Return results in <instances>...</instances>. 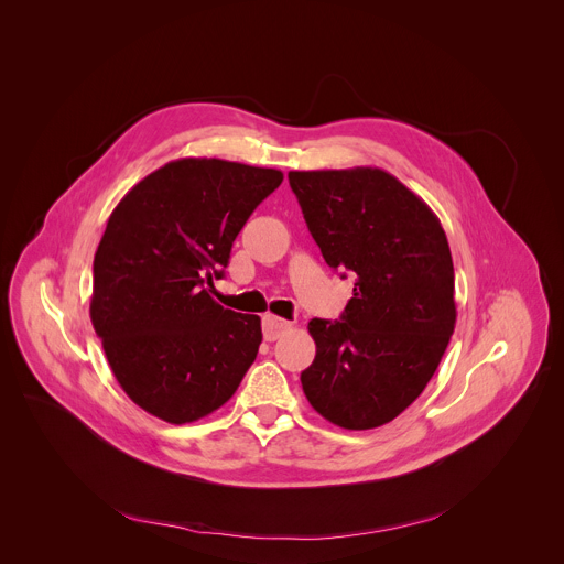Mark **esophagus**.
<instances>
[{"label": "esophagus", "mask_w": 564, "mask_h": 564, "mask_svg": "<svg viewBox=\"0 0 564 564\" xmlns=\"http://www.w3.org/2000/svg\"><path fill=\"white\" fill-rule=\"evenodd\" d=\"M291 327V323L280 319V317H273V315H267L262 319V334H264V340H278L286 329Z\"/></svg>", "instance_id": "obj_1"}]
</instances>
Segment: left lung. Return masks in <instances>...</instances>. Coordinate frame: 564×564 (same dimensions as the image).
<instances>
[{
	"label": "left lung",
	"instance_id": "obj_1",
	"mask_svg": "<svg viewBox=\"0 0 564 564\" xmlns=\"http://www.w3.org/2000/svg\"><path fill=\"white\" fill-rule=\"evenodd\" d=\"M289 182L325 262L356 278L340 322L308 323L317 354L302 389L338 427H380L423 393L454 334L445 230L378 166L289 171Z\"/></svg>",
	"mask_w": 564,
	"mask_h": 564
}]
</instances>
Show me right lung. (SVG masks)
Segmentation results:
<instances>
[{"instance_id":"obj_1","label":"right lung","mask_w":564,"mask_h":564,"mask_svg":"<svg viewBox=\"0 0 564 564\" xmlns=\"http://www.w3.org/2000/svg\"><path fill=\"white\" fill-rule=\"evenodd\" d=\"M284 175L219 159L166 162L112 210L93 260L90 322L126 395L166 423L228 402L262 343L258 315L210 297L232 242Z\"/></svg>"}]
</instances>
